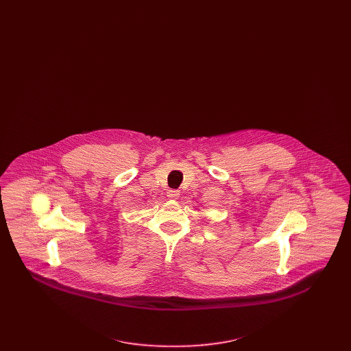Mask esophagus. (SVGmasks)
I'll list each match as a JSON object with an SVG mask.
<instances>
[{
	"mask_svg": "<svg viewBox=\"0 0 351 351\" xmlns=\"http://www.w3.org/2000/svg\"><path fill=\"white\" fill-rule=\"evenodd\" d=\"M180 192L178 189H168L167 196L169 199H178Z\"/></svg>",
	"mask_w": 351,
	"mask_h": 351,
	"instance_id": "1",
	"label": "esophagus"
}]
</instances>
